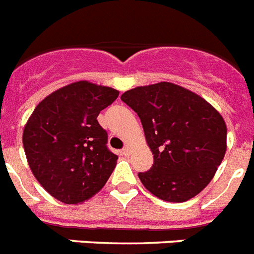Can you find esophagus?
<instances>
[{"label": "esophagus", "mask_w": 254, "mask_h": 254, "mask_svg": "<svg viewBox=\"0 0 254 254\" xmlns=\"http://www.w3.org/2000/svg\"><path fill=\"white\" fill-rule=\"evenodd\" d=\"M121 153H123L124 156H129V153H130V150H129V147H127V146L124 147L123 150H121Z\"/></svg>", "instance_id": "34e87169"}]
</instances>
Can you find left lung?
I'll return each mask as SVG.
<instances>
[{
    "label": "left lung",
    "instance_id": "left-lung-1",
    "mask_svg": "<svg viewBox=\"0 0 254 254\" xmlns=\"http://www.w3.org/2000/svg\"><path fill=\"white\" fill-rule=\"evenodd\" d=\"M121 101L139 116L153 155L140 182L159 199L182 203L203 191L226 152L227 129L205 99L159 82L125 91Z\"/></svg>",
    "mask_w": 254,
    "mask_h": 254
}]
</instances>
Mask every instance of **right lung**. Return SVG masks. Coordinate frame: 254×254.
Listing matches in <instances>:
<instances>
[{
	"instance_id": "1",
	"label": "right lung",
	"mask_w": 254,
	"mask_h": 254,
	"mask_svg": "<svg viewBox=\"0 0 254 254\" xmlns=\"http://www.w3.org/2000/svg\"><path fill=\"white\" fill-rule=\"evenodd\" d=\"M117 97L112 87L78 81L51 93L29 117L25 156L36 180L59 201L90 199L114 172L117 155L97 117Z\"/></svg>"
}]
</instances>
